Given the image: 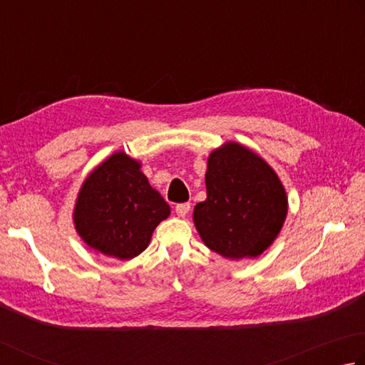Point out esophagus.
Masks as SVG:
<instances>
[{"instance_id":"obj_1","label":"esophagus","mask_w":365,"mask_h":365,"mask_svg":"<svg viewBox=\"0 0 365 365\" xmlns=\"http://www.w3.org/2000/svg\"><path fill=\"white\" fill-rule=\"evenodd\" d=\"M188 212H190V204L188 202H180V204L175 205V214L178 217H187Z\"/></svg>"}]
</instances>
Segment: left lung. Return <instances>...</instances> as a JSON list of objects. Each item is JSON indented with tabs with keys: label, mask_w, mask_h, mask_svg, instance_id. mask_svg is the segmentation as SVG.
I'll list each match as a JSON object with an SVG mask.
<instances>
[{
	"label": "left lung",
	"mask_w": 365,
	"mask_h": 365,
	"mask_svg": "<svg viewBox=\"0 0 365 365\" xmlns=\"http://www.w3.org/2000/svg\"><path fill=\"white\" fill-rule=\"evenodd\" d=\"M207 200L193 220L205 246L233 260L257 257L276 240L287 215V196L260 156L230 142L212 151L205 172Z\"/></svg>",
	"instance_id": "obj_1"
}]
</instances>
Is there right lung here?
Wrapping results in <instances>:
<instances>
[{
  "label": "right lung",
  "mask_w": 365,
  "mask_h": 365,
  "mask_svg": "<svg viewBox=\"0 0 365 365\" xmlns=\"http://www.w3.org/2000/svg\"><path fill=\"white\" fill-rule=\"evenodd\" d=\"M169 204L125 153L111 155L86 178L78 195L75 225L84 242L105 255L129 260L147 249Z\"/></svg>",
  "instance_id": "1"
}]
</instances>
